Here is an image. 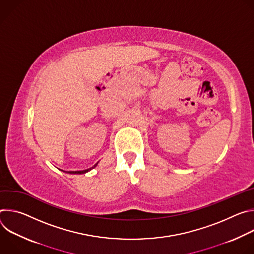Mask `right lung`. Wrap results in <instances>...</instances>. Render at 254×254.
Wrapping results in <instances>:
<instances>
[{"label":"right lung","instance_id":"add662e5","mask_svg":"<svg viewBox=\"0 0 254 254\" xmlns=\"http://www.w3.org/2000/svg\"><path fill=\"white\" fill-rule=\"evenodd\" d=\"M97 164H98V163H96L93 167H91V168H89V169H86V170H83V171H69V172H65V173H68V174H85V173L89 172L90 170H92L93 168H95V167L97 166ZM63 172H64V171H63Z\"/></svg>","mask_w":254,"mask_h":254}]
</instances>
